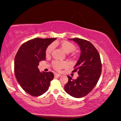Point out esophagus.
<instances>
[{
  "label": "esophagus",
  "instance_id": "34e87169",
  "mask_svg": "<svg viewBox=\"0 0 121 121\" xmlns=\"http://www.w3.org/2000/svg\"><path fill=\"white\" fill-rule=\"evenodd\" d=\"M55 77H60L61 75L59 74H58V73H55Z\"/></svg>",
  "mask_w": 121,
  "mask_h": 121
}]
</instances>
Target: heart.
<instances>
[{
	"label": "heart",
	"mask_w": 121,
	"mask_h": 121,
	"mask_svg": "<svg viewBox=\"0 0 121 121\" xmlns=\"http://www.w3.org/2000/svg\"><path fill=\"white\" fill-rule=\"evenodd\" d=\"M56 44V43L54 44H50L49 45L46 49V55L47 56H49L52 53V50L54 48V45ZM60 47L65 52L69 53L73 52L76 50V46L73 43L67 41H64L60 42ZM52 65L54 69L56 71H60L61 69L64 67H66L68 66V63L65 61H59L55 60L52 62Z\"/></svg>",
	"instance_id": "1"
}]
</instances>
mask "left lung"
Segmentation results:
<instances>
[{
    "label": "left lung",
    "instance_id": "left-lung-1",
    "mask_svg": "<svg viewBox=\"0 0 121 121\" xmlns=\"http://www.w3.org/2000/svg\"><path fill=\"white\" fill-rule=\"evenodd\" d=\"M69 40L78 43L81 52L72 71L78 72L79 77L74 80L67 76L69 81L64 89L71 96L82 98L89 94L98 81L102 67L100 57L98 50L89 41L78 38Z\"/></svg>",
    "mask_w": 121,
    "mask_h": 121
}]
</instances>
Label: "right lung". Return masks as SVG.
Returning <instances> with one entry per match:
<instances>
[{
	"instance_id": "add662e5",
	"label": "right lung",
	"mask_w": 121,
	"mask_h": 121,
	"mask_svg": "<svg viewBox=\"0 0 121 121\" xmlns=\"http://www.w3.org/2000/svg\"><path fill=\"white\" fill-rule=\"evenodd\" d=\"M56 38H36L23 43L14 59V73L21 87L32 96L43 94L54 77L52 72H40L38 66L46 59V49Z\"/></svg>"
}]
</instances>
